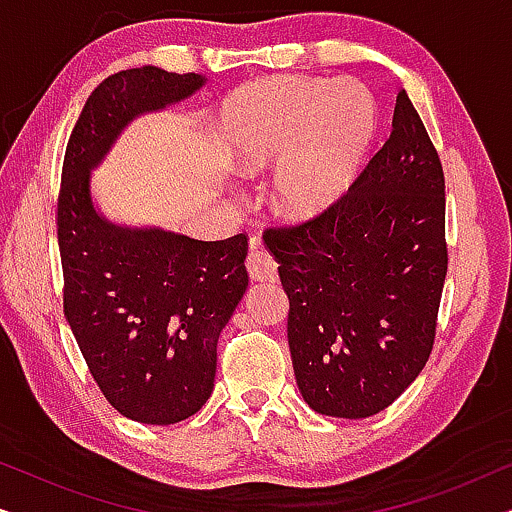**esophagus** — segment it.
<instances>
[{
  "label": "esophagus",
  "instance_id": "esophagus-1",
  "mask_svg": "<svg viewBox=\"0 0 512 512\" xmlns=\"http://www.w3.org/2000/svg\"><path fill=\"white\" fill-rule=\"evenodd\" d=\"M247 272L251 279H258V282H263V279H275L277 277V263L275 258H272L268 251L261 247V240L258 237H251L249 240V254H247Z\"/></svg>",
  "mask_w": 512,
  "mask_h": 512
}]
</instances>
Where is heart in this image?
Instances as JSON below:
<instances>
[{
  "mask_svg": "<svg viewBox=\"0 0 512 512\" xmlns=\"http://www.w3.org/2000/svg\"><path fill=\"white\" fill-rule=\"evenodd\" d=\"M375 132V100L354 79L270 76L223 104L219 137L240 174L272 163L270 198L289 219H314L352 184Z\"/></svg>",
  "mask_w": 512,
  "mask_h": 512,
  "instance_id": "b5f03b06",
  "label": "heart"
}]
</instances>
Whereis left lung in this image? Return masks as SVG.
<instances>
[{"instance_id": "1", "label": "left lung", "mask_w": 512, "mask_h": 512, "mask_svg": "<svg viewBox=\"0 0 512 512\" xmlns=\"http://www.w3.org/2000/svg\"><path fill=\"white\" fill-rule=\"evenodd\" d=\"M263 240L289 296L307 405L345 419L389 408L429 361L447 275L443 165L405 90L389 139L347 193Z\"/></svg>"}]
</instances>
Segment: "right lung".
I'll return each instance as SVG.
<instances>
[{
  "label": "right lung",
  "mask_w": 512,
  "mask_h": 512,
  "mask_svg": "<svg viewBox=\"0 0 512 512\" xmlns=\"http://www.w3.org/2000/svg\"><path fill=\"white\" fill-rule=\"evenodd\" d=\"M200 74L123 69L86 100L62 163L58 244L62 305L104 398L142 424H177L212 396L216 342L249 275L247 235L202 242L121 228L97 214L90 170L132 118L186 100Z\"/></svg>",
  "instance_id": "1"
}]
</instances>
